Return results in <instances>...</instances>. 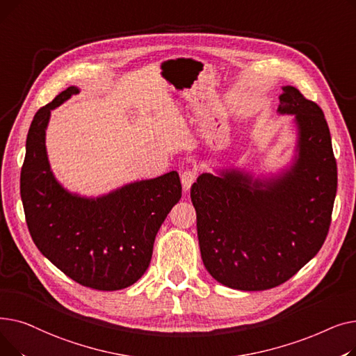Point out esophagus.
I'll return each instance as SVG.
<instances>
[{
	"label": "esophagus",
	"instance_id": "1",
	"mask_svg": "<svg viewBox=\"0 0 356 356\" xmlns=\"http://www.w3.org/2000/svg\"><path fill=\"white\" fill-rule=\"evenodd\" d=\"M180 180H181V184H183V191L188 192L192 188V184L195 183V180H196V172L192 170V168H188V170L181 172Z\"/></svg>",
	"mask_w": 356,
	"mask_h": 356
}]
</instances>
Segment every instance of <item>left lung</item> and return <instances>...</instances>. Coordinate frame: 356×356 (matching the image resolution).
<instances>
[{
	"label": "left lung",
	"mask_w": 356,
	"mask_h": 356,
	"mask_svg": "<svg viewBox=\"0 0 356 356\" xmlns=\"http://www.w3.org/2000/svg\"><path fill=\"white\" fill-rule=\"evenodd\" d=\"M278 112L294 115L297 156L280 177L236 168L203 173L191 189L203 264L220 284L259 291L286 283L329 232L338 168L323 111L283 86Z\"/></svg>",
	"instance_id": "1"
}]
</instances>
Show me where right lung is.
<instances>
[{"label": "right lung", "instance_id": "obj_1", "mask_svg": "<svg viewBox=\"0 0 356 356\" xmlns=\"http://www.w3.org/2000/svg\"><path fill=\"white\" fill-rule=\"evenodd\" d=\"M79 89L69 86L31 121L20 193L39 251L73 282L114 291L134 284L153 255L156 235L181 197L177 172L140 180L99 197L67 192L54 179L46 153L50 111Z\"/></svg>", "mask_w": 356, "mask_h": 356}]
</instances>
